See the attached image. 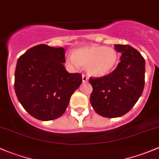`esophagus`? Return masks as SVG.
<instances>
[{"label": "esophagus", "mask_w": 159, "mask_h": 159, "mask_svg": "<svg viewBox=\"0 0 159 159\" xmlns=\"http://www.w3.org/2000/svg\"><path fill=\"white\" fill-rule=\"evenodd\" d=\"M88 81H89V78H88L86 75H82V81H83V82H84V83L88 82Z\"/></svg>", "instance_id": "1"}]
</instances>
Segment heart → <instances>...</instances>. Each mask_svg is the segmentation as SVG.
I'll return each instance as SVG.
<instances>
[{
	"label": "heart",
	"instance_id": "heart-1",
	"mask_svg": "<svg viewBox=\"0 0 159 159\" xmlns=\"http://www.w3.org/2000/svg\"><path fill=\"white\" fill-rule=\"evenodd\" d=\"M118 59V53L114 48L94 44L77 49L70 61L75 65L87 67L91 75L103 77L113 71Z\"/></svg>",
	"mask_w": 159,
	"mask_h": 159
}]
</instances>
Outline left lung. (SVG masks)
<instances>
[{"label": "left lung", "instance_id": "1", "mask_svg": "<svg viewBox=\"0 0 159 159\" xmlns=\"http://www.w3.org/2000/svg\"><path fill=\"white\" fill-rule=\"evenodd\" d=\"M120 62L111 73L89 78L93 91L90 102L99 115L118 118L133 108L145 87V61L142 54L128 44H116Z\"/></svg>", "mask_w": 159, "mask_h": 159}]
</instances>
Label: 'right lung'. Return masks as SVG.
Here are the masks:
<instances>
[{"instance_id": "1", "label": "right lung", "mask_w": 159, "mask_h": 159, "mask_svg": "<svg viewBox=\"0 0 159 159\" xmlns=\"http://www.w3.org/2000/svg\"><path fill=\"white\" fill-rule=\"evenodd\" d=\"M64 48L38 44L18 58L14 90L19 102L34 118L51 121L65 113L70 96L82 82L79 73H68Z\"/></svg>"}]
</instances>
